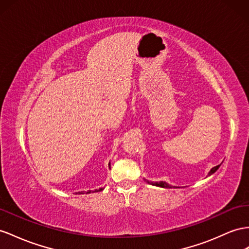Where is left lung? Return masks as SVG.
Masks as SVG:
<instances>
[{
	"label": "left lung",
	"mask_w": 249,
	"mask_h": 249,
	"mask_svg": "<svg viewBox=\"0 0 249 249\" xmlns=\"http://www.w3.org/2000/svg\"><path fill=\"white\" fill-rule=\"evenodd\" d=\"M219 167H220V165H216L215 167H213V168H212V170L209 171V174H208V176H210V175H213V173H215L216 170L219 169ZM149 184H151V185H156V186H159V187H164V188H171L173 186L171 185H168L167 183H165V182H149V181H147Z\"/></svg>",
	"instance_id": "1"
}]
</instances>
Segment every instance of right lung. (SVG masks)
I'll return each instance as SVG.
<instances>
[{
	"instance_id": "right-lung-1",
	"label": "right lung",
	"mask_w": 249,
	"mask_h": 249,
	"mask_svg": "<svg viewBox=\"0 0 249 249\" xmlns=\"http://www.w3.org/2000/svg\"><path fill=\"white\" fill-rule=\"evenodd\" d=\"M109 165H110V163H109ZM101 190H103V188H100L99 190H98V189H95V190H93V191H91V190H88L86 194H90V193H95V191H101ZM79 194H84V191H82V193H79Z\"/></svg>"
}]
</instances>
